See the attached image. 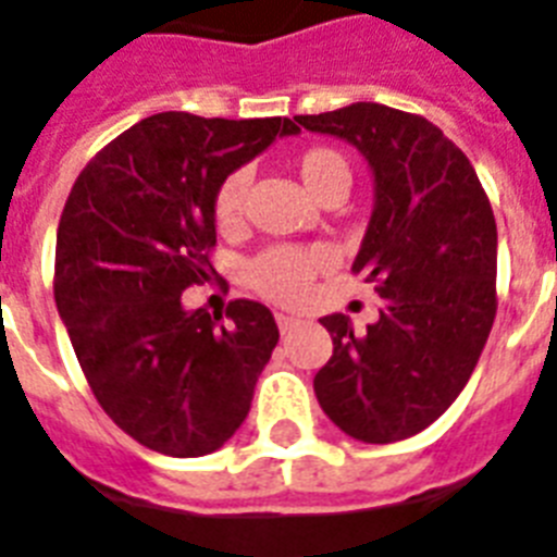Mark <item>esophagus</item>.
Returning <instances> with one entry per match:
<instances>
[{"mask_svg":"<svg viewBox=\"0 0 557 557\" xmlns=\"http://www.w3.org/2000/svg\"><path fill=\"white\" fill-rule=\"evenodd\" d=\"M277 325H280V331H283V334H288V331L300 325V320H297V317H288V314H277Z\"/></svg>","mask_w":557,"mask_h":557,"instance_id":"34e87169","label":"esophagus"}]
</instances>
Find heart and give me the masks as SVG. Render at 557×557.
Listing matches in <instances>:
<instances>
[{"instance_id": "obj_1", "label": "heart", "mask_w": 557, "mask_h": 557, "mask_svg": "<svg viewBox=\"0 0 557 557\" xmlns=\"http://www.w3.org/2000/svg\"><path fill=\"white\" fill-rule=\"evenodd\" d=\"M294 170L317 200L343 195L350 186L348 158L334 147H308L294 158ZM249 172L235 170L223 177L212 198L214 226L223 235L237 232L246 209ZM331 269V255L322 246H269L246 269V283L263 300L277 306H297L308 297L317 274Z\"/></svg>"}]
</instances>
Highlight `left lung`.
<instances>
[{
	"mask_svg": "<svg viewBox=\"0 0 557 557\" xmlns=\"http://www.w3.org/2000/svg\"><path fill=\"white\" fill-rule=\"evenodd\" d=\"M294 121L354 144L376 177L350 271L380 292V322L354 334L345 314L322 317L334 354L314 394L348 436L401 442L450 408L487 343L498 308L493 207L470 158L424 115L357 101Z\"/></svg>",
	"mask_w": 557,
	"mask_h": 557,
	"instance_id": "left-lung-1",
	"label": "left lung"
}]
</instances>
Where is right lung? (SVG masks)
<instances>
[{"label":"right lung","mask_w":557,"mask_h":557,"mask_svg":"<svg viewBox=\"0 0 557 557\" xmlns=\"http://www.w3.org/2000/svg\"><path fill=\"white\" fill-rule=\"evenodd\" d=\"M297 129L280 115L158 112L98 149L70 189L55 306L98 405L149 450L207 456L249 416L277 322L255 300H232L226 317L184 311L181 294L218 274V184Z\"/></svg>","instance_id":"right-lung-1"}]
</instances>
